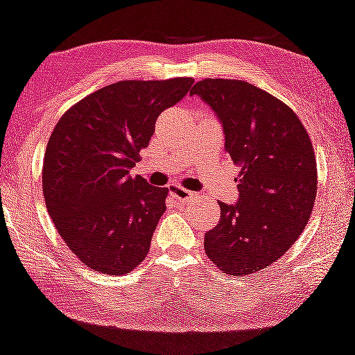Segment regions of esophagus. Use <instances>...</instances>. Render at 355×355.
Returning <instances> with one entry per match:
<instances>
[{"label":"esophagus","instance_id":"34e87169","mask_svg":"<svg viewBox=\"0 0 355 355\" xmlns=\"http://www.w3.org/2000/svg\"><path fill=\"white\" fill-rule=\"evenodd\" d=\"M170 193H172L175 198L178 200V202H183V203L190 202V200H193L196 196V193H193V191L182 189V187H178V185L170 187Z\"/></svg>","mask_w":355,"mask_h":355}]
</instances>
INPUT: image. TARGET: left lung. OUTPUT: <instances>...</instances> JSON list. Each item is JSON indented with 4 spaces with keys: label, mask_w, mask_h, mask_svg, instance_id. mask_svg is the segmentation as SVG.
Instances as JSON below:
<instances>
[{
    "label": "left lung",
    "mask_w": 355,
    "mask_h": 355,
    "mask_svg": "<svg viewBox=\"0 0 355 355\" xmlns=\"http://www.w3.org/2000/svg\"><path fill=\"white\" fill-rule=\"evenodd\" d=\"M190 96L215 112L225 150L241 168L238 200L220 202L205 251L226 275L264 270L294 245L313 211L318 172L309 135L288 105L245 80L203 79Z\"/></svg>",
    "instance_id": "1"
}]
</instances>
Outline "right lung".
<instances>
[{
    "label": "right lung",
    "mask_w": 355,
    "mask_h": 355,
    "mask_svg": "<svg viewBox=\"0 0 355 355\" xmlns=\"http://www.w3.org/2000/svg\"><path fill=\"white\" fill-rule=\"evenodd\" d=\"M193 79L121 80L59 119L46 147L42 191L55 230L94 271L125 275L148 253L168 189L129 173L165 109Z\"/></svg>",
    "instance_id": "right-lung-1"
}]
</instances>
